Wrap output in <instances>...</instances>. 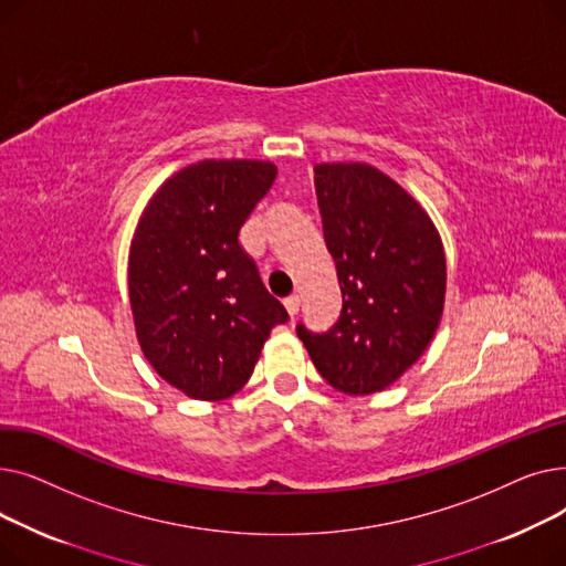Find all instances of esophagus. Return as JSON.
<instances>
[{"label":"esophagus","mask_w":566,"mask_h":566,"mask_svg":"<svg viewBox=\"0 0 566 566\" xmlns=\"http://www.w3.org/2000/svg\"><path fill=\"white\" fill-rule=\"evenodd\" d=\"M284 307H286V312H289L291 316L298 314V310H301V298H298V293H291L289 298H284Z\"/></svg>","instance_id":"obj_1"}]
</instances>
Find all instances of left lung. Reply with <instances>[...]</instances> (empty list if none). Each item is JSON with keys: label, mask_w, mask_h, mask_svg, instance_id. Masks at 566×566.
Wrapping results in <instances>:
<instances>
[{"label": "left lung", "mask_w": 566, "mask_h": 566, "mask_svg": "<svg viewBox=\"0 0 566 566\" xmlns=\"http://www.w3.org/2000/svg\"><path fill=\"white\" fill-rule=\"evenodd\" d=\"M314 184L344 305L331 333L298 325V337L331 388L374 395L418 363L438 331L442 241L422 203L367 163H321Z\"/></svg>", "instance_id": "left-lung-1"}]
</instances>
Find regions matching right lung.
<instances>
[{
	"label": "right lung",
	"instance_id": "obj_1",
	"mask_svg": "<svg viewBox=\"0 0 566 566\" xmlns=\"http://www.w3.org/2000/svg\"><path fill=\"white\" fill-rule=\"evenodd\" d=\"M277 167L199 160L144 206L128 254L135 335L158 376L190 399L222 401L250 380L265 339L289 321L238 243Z\"/></svg>",
	"mask_w": 566,
	"mask_h": 566
}]
</instances>
